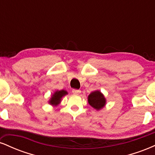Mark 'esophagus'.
<instances>
[{"mask_svg":"<svg viewBox=\"0 0 155 155\" xmlns=\"http://www.w3.org/2000/svg\"><path fill=\"white\" fill-rule=\"evenodd\" d=\"M72 92H73V94H74V95H79L80 92H81V91L79 90H73Z\"/></svg>","mask_w":155,"mask_h":155,"instance_id":"esophagus-1","label":"esophagus"}]
</instances>
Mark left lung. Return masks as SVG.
Segmentation results:
<instances>
[{
    "mask_svg": "<svg viewBox=\"0 0 155 155\" xmlns=\"http://www.w3.org/2000/svg\"><path fill=\"white\" fill-rule=\"evenodd\" d=\"M87 101L88 104L97 111L102 109L106 104V97L104 94L99 90H95V91L91 92L88 95Z\"/></svg>",
    "mask_w": 155,
    "mask_h": 155,
    "instance_id": "8db88e82",
    "label": "left lung"
}]
</instances>
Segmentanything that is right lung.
I'll use <instances>...</instances> for the list:
<instances>
[{"mask_svg":"<svg viewBox=\"0 0 155 155\" xmlns=\"http://www.w3.org/2000/svg\"><path fill=\"white\" fill-rule=\"evenodd\" d=\"M66 95H68V92L66 90H56V91L51 95L50 99L49 100V104L54 106H58V105L60 104V102H61L62 98Z\"/></svg>","mask_w":155,"mask_h":155,"instance_id":"obj_1","label":"right lung"}]
</instances>
